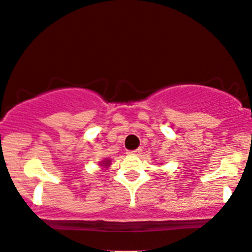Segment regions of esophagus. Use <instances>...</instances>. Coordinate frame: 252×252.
<instances>
[{
    "instance_id": "34e87169",
    "label": "esophagus",
    "mask_w": 252,
    "mask_h": 252,
    "mask_svg": "<svg viewBox=\"0 0 252 252\" xmlns=\"http://www.w3.org/2000/svg\"><path fill=\"white\" fill-rule=\"evenodd\" d=\"M128 154H130V156H140V154H142V149L138 148L135 149V151H130L128 152Z\"/></svg>"
}]
</instances>
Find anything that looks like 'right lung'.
<instances>
[{
	"mask_svg": "<svg viewBox=\"0 0 252 252\" xmlns=\"http://www.w3.org/2000/svg\"><path fill=\"white\" fill-rule=\"evenodd\" d=\"M110 163H112V160H110L109 158H106V159L101 160L100 164H99V165H100V167H103V168L106 169V168H109V167H110Z\"/></svg>",
	"mask_w": 252,
	"mask_h": 252,
	"instance_id": "add662e5",
	"label": "right lung"
}]
</instances>
